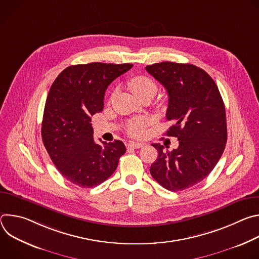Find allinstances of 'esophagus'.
<instances>
[{
	"mask_svg": "<svg viewBox=\"0 0 259 259\" xmlns=\"http://www.w3.org/2000/svg\"><path fill=\"white\" fill-rule=\"evenodd\" d=\"M144 144L141 142H134V141H130L128 143V147L129 149H139V147H142Z\"/></svg>",
	"mask_w": 259,
	"mask_h": 259,
	"instance_id": "esophagus-1",
	"label": "esophagus"
}]
</instances>
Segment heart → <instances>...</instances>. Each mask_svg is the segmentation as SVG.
<instances>
[{"mask_svg":"<svg viewBox=\"0 0 259 259\" xmlns=\"http://www.w3.org/2000/svg\"><path fill=\"white\" fill-rule=\"evenodd\" d=\"M128 86L130 90L138 97L142 98L147 95H155L157 92V84L153 79L147 76H135L129 80ZM146 125V119L139 118L131 121L127 126V132L131 136L138 137L142 134Z\"/></svg>","mask_w":259,"mask_h":259,"instance_id":"1","label":"heart"}]
</instances>
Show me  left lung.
<instances>
[{"label":"left lung","mask_w":259,"mask_h":259,"mask_svg":"<svg viewBox=\"0 0 259 259\" xmlns=\"http://www.w3.org/2000/svg\"><path fill=\"white\" fill-rule=\"evenodd\" d=\"M145 69L167 90L166 118L173 125L166 135L179 140L171 152L152 144L159 155L151 174L168 191L187 190L205 179L224 154L228 130L223 97L213 79L194 64L164 61Z\"/></svg>","instance_id":"obj_1"}]
</instances>
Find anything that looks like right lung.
<instances>
[{
	"instance_id": "1",
	"label": "right lung",
	"mask_w": 259,
	"mask_h": 259,
	"mask_svg": "<svg viewBox=\"0 0 259 259\" xmlns=\"http://www.w3.org/2000/svg\"><path fill=\"white\" fill-rule=\"evenodd\" d=\"M132 66L101 62L70 65L49 90L42 139L58 171L80 188H94L106 180L126 153L121 140L94 141L91 117L103 109L108 85Z\"/></svg>"
}]
</instances>
